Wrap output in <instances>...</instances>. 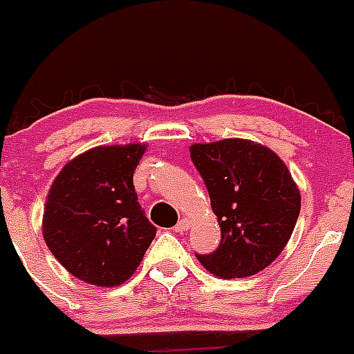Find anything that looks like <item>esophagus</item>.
<instances>
[{"instance_id":"esophagus-1","label":"esophagus","mask_w":354,"mask_h":354,"mask_svg":"<svg viewBox=\"0 0 354 354\" xmlns=\"http://www.w3.org/2000/svg\"><path fill=\"white\" fill-rule=\"evenodd\" d=\"M187 228H189V220H186V218H183V220H180L179 223L175 225L174 230H175V232H180V234H183V232H186Z\"/></svg>"}]
</instances>
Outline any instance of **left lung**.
I'll list each match as a JSON object with an SVG mask.
<instances>
[{"instance_id":"left-lung-1","label":"left lung","mask_w":354,"mask_h":354,"mask_svg":"<svg viewBox=\"0 0 354 354\" xmlns=\"http://www.w3.org/2000/svg\"><path fill=\"white\" fill-rule=\"evenodd\" d=\"M221 228L220 246L196 253L220 278H245L271 264L298 221L301 196L283 161L268 147L228 138L189 147Z\"/></svg>"}]
</instances>
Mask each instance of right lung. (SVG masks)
Here are the masks:
<instances>
[{
  "label": "right lung",
  "mask_w": 354,
  "mask_h": 354,
  "mask_svg": "<svg viewBox=\"0 0 354 354\" xmlns=\"http://www.w3.org/2000/svg\"><path fill=\"white\" fill-rule=\"evenodd\" d=\"M143 152L140 143L95 147L67 162L49 189L44 239L83 282L124 283L156 237L133 184Z\"/></svg>",
  "instance_id": "1"
}]
</instances>
